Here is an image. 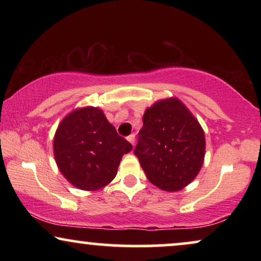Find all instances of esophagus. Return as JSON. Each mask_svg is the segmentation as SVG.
Returning <instances> with one entry per match:
<instances>
[{"label": "esophagus", "instance_id": "esophagus-1", "mask_svg": "<svg viewBox=\"0 0 261 261\" xmlns=\"http://www.w3.org/2000/svg\"><path fill=\"white\" fill-rule=\"evenodd\" d=\"M127 140L129 141L132 145H134V141H135V135H134V134H130V135H128V137H127Z\"/></svg>", "mask_w": 261, "mask_h": 261}]
</instances>
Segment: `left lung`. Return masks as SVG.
<instances>
[{
	"instance_id": "8db88e82",
	"label": "left lung",
	"mask_w": 261,
	"mask_h": 261,
	"mask_svg": "<svg viewBox=\"0 0 261 261\" xmlns=\"http://www.w3.org/2000/svg\"><path fill=\"white\" fill-rule=\"evenodd\" d=\"M134 149L146 177L167 192L179 191L197 177L205 155L204 130L177 97L146 108Z\"/></svg>"
}]
</instances>
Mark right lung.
I'll return each instance as SVG.
<instances>
[{"label": "right lung", "instance_id": "right-lung-1", "mask_svg": "<svg viewBox=\"0 0 261 261\" xmlns=\"http://www.w3.org/2000/svg\"><path fill=\"white\" fill-rule=\"evenodd\" d=\"M132 148L116 133L103 110L91 106L67 114L53 138V153L60 173L84 191L108 185L115 178L123 154Z\"/></svg>", "mask_w": 261, "mask_h": 261}]
</instances>
